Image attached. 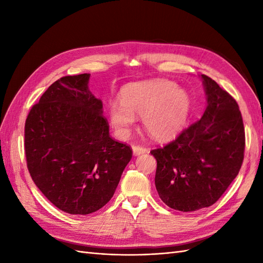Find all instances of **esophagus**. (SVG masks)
<instances>
[{
    "label": "esophagus",
    "mask_w": 263,
    "mask_h": 263,
    "mask_svg": "<svg viewBox=\"0 0 263 263\" xmlns=\"http://www.w3.org/2000/svg\"><path fill=\"white\" fill-rule=\"evenodd\" d=\"M132 149H133V155H135V156H139V155L148 153V149H146L142 146H133Z\"/></svg>",
    "instance_id": "34e87169"
}]
</instances>
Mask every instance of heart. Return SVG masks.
Masks as SVG:
<instances>
[{
  "instance_id": "1",
  "label": "heart",
  "mask_w": 263,
  "mask_h": 263,
  "mask_svg": "<svg viewBox=\"0 0 263 263\" xmlns=\"http://www.w3.org/2000/svg\"><path fill=\"white\" fill-rule=\"evenodd\" d=\"M120 99L108 106V117L121 138L130 135L136 117H141L150 136L167 140L182 130L191 108L189 93L165 79L130 83L122 89Z\"/></svg>"
}]
</instances>
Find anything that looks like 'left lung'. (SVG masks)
I'll list each match as a JSON object with an SVG mask.
<instances>
[{
	"instance_id": "8db88e82",
	"label": "left lung",
	"mask_w": 263,
	"mask_h": 263,
	"mask_svg": "<svg viewBox=\"0 0 263 263\" xmlns=\"http://www.w3.org/2000/svg\"><path fill=\"white\" fill-rule=\"evenodd\" d=\"M206 107L172 142L150 152L157 160L155 184L172 209L195 211L217 202L238 174L245 132L236 100L211 78L201 74Z\"/></svg>"
}]
</instances>
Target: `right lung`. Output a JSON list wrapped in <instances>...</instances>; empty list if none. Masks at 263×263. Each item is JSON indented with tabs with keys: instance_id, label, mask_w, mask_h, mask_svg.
<instances>
[{
	"instance_id": "obj_1",
	"label": "right lung",
	"mask_w": 263,
	"mask_h": 263,
	"mask_svg": "<svg viewBox=\"0 0 263 263\" xmlns=\"http://www.w3.org/2000/svg\"><path fill=\"white\" fill-rule=\"evenodd\" d=\"M89 73L63 77L31 107L25 124L27 167L41 192L64 212L89 215L108 202L132 158L109 136Z\"/></svg>"
}]
</instances>
